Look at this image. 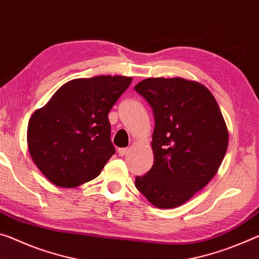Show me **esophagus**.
<instances>
[{
    "mask_svg": "<svg viewBox=\"0 0 259 259\" xmlns=\"http://www.w3.org/2000/svg\"><path fill=\"white\" fill-rule=\"evenodd\" d=\"M129 151H130V150H129V149H125V147H124V149H118V150H117L118 154H120L121 157H123V155H125V154H128Z\"/></svg>",
    "mask_w": 259,
    "mask_h": 259,
    "instance_id": "esophagus-1",
    "label": "esophagus"
}]
</instances>
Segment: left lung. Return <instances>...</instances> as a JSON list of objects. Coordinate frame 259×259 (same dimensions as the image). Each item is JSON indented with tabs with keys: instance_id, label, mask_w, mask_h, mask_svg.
<instances>
[{
	"instance_id": "left-lung-1",
	"label": "left lung",
	"mask_w": 259,
	"mask_h": 259,
	"mask_svg": "<svg viewBox=\"0 0 259 259\" xmlns=\"http://www.w3.org/2000/svg\"><path fill=\"white\" fill-rule=\"evenodd\" d=\"M154 114V162L135 186L159 208L188 202L218 173L228 147V129L215 98L203 84L146 78L135 86Z\"/></svg>"
}]
</instances>
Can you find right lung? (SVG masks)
<instances>
[{
	"mask_svg": "<svg viewBox=\"0 0 259 259\" xmlns=\"http://www.w3.org/2000/svg\"><path fill=\"white\" fill-rule=\"evenodd\" d=\"M131 81L126 76L77 78L32 114L28 152L49 182L76 188L101 173L115 153L108 113Z\"/></svg>",
	"mask_w": 259,
	"mask_h": 259,
	"instance_id": "add662e5",
	"label": "right lung"
}]
</instances>
